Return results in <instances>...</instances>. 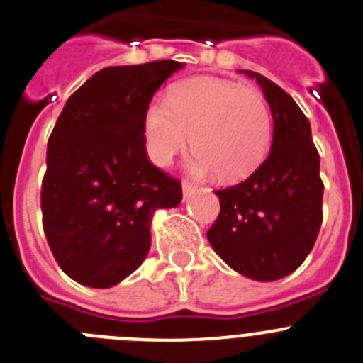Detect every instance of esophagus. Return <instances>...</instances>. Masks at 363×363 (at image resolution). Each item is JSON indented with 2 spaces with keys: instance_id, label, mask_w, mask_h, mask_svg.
<instances>
[{
  "instance_id": "obj_1",
  "label": "esophagus",
  "mask_w": 363,
  "mask_h": 363,
  "mask_svg": "<svg viewBox=\"0 0 363 363\" xmlns=\"http://www.w3.org/2000/svg\"><path fill=\"white\" fill-rule=\"evenodd\" d=\"M196 189H198V187H196L194 184H191V182H184V184H182V191H184L185 198H189L191 194H194Z\"/></svg>"
}]
</instances>
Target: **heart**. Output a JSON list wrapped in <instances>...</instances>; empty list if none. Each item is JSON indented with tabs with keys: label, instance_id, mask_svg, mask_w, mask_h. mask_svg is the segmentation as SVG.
Here are the masks:
<instances>
[{
	"label": "heart",
	"instance_id": "obj_1",
	"mask_svg": "<svg viewBox=\"0 0 363 363\" xmlns=\"http://www.w3.org/2000/svg\"><path fill=\"white\" fill-rule=\"evenodd\" d=\"M270 106L257 88L214 77H194L169 88L165 104L145 109L147 152L156 165H169L189 144L196 151L191 171L241 179L262 164L272 144Z\"/></svg>",
	"mask_w": 363,
	"mask_h": 363
}]
</instances>
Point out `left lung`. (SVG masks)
<instances>
[{"mask_svg":"<svg viewBox=\"0 0 363 363\" xmlns=\"http://www.w3.org/2000/svg\"><path fill=\"white\" fill-rule=\"evenodd\" d=\"M255 79L274 116L270 155L245 182L216 191L218 219L207 232L216 254L255 281H277L304 262L322 225L320 156L297 102L261 73Z\"/></svg>","mask_w":363,"mask_h":363,"instance_id":"1","label":"left lung"}]
</instances>
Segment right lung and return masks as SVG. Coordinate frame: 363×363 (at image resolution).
I'll list each match as a JSON object with an SVG mask.
<instances>
[{
	"label": "right lung",
	"instance_id": "right-lung-1",
	"mask_svg": "<svg viewBox=\"0 0 363 363\" xmlns=\"http://www.w3.org/2000/svg\"><path fill=\"white\" fill-rule=\"evenodd\" d=\"M178 61L109 66L66 101L46 149L43 228L68 277L109 288L131 275L151 247L156 208L176 207L182 184L151 164L144 116Z\"/></svg>",
	"mask_w": 363,
	"mask_h": 363
}]
</instances>
